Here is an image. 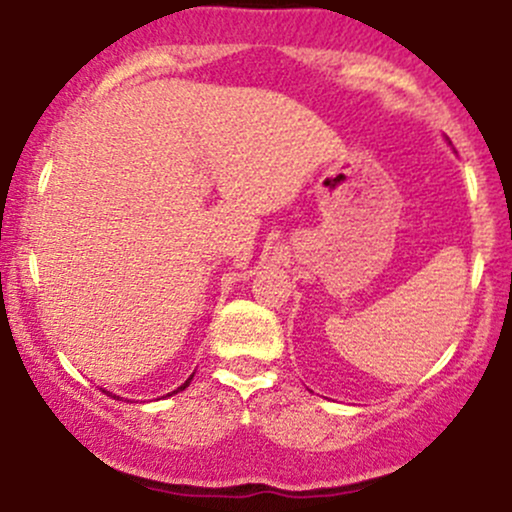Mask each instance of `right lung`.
Masks as SVG:
<instances>
[{
  "mask_svg": "<svg viewBox=\"0 0 512 512\" xmlns=\"http://www.w3.org/2000/svg\"><path fill=\"white\" fill-rule=\"evenodd\" d=\"M192 377H194V374H192ZM192 377H189V379H187V382H184V384H182V387H177V389H175V392H182V389H184V387H189V382H192ZM175 392H172V394H175ZM110 397H113V394H110Z\"/></svg>",
  "mask_w": 512,
  "mask_h": 512,
  "instance_id": "right-lung-1",
  "label": "right lung"
}]
</instances>
